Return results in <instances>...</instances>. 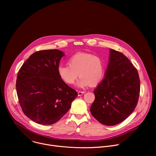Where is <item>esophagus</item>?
Wrapping results in <instances>:
<instances>
[{
	"mask_svg": "<svg viewBox=\"0 0 156 156\" xmlns=\"http://www.w3.org/2000/svg\"><path fill=\"white\" fill-rule=\"evenodd\" d=\"M84 93H85L84 91H79V92H78V95L79 96H82Z\"/></svg>",
	"mask_w": 156,
	"mask_h": 156,
	"instance_id": "34e87169",
	"label": "esophagus"
}]
</instances>
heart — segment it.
<instances>
[{"mask_svg":"<svg viewBox=\"0 0 156 156\" xmlns=\"http://www.w3.org/2000/svg\"><path fill=\"white\" fill-rule=\"evenodd\" d=\"M69 65H60L57 72L60 78L66 84H72L80 76L76 86L84 87L99 83L104 75L102 59L91 54L77 53L68 60Z\"/></svg>","mask_w":156,"mask_h":156,"instance_id":"b5f03b06","label":"heart"}]
</instances>
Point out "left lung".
I'll return each instance as SVG.
<instances>
[{
    "label": "left lung",
    "mask_w": 156,
    "mask_h": 156,
    "mask_svg": "<svg viewBox=\"0 0 156 156\" xmlns=\"http://www.w3.org/2000/svg\"><path fill=\"white\" fill-rule=\"evenodd\" d=\"M104 79L94 90L92 115L107 126L117 125L134 111L138 104L140 80L137 70L122 53L110 49Z\"/></svg>",
    "instance_id": "left-lung-1"
}]
</instances>
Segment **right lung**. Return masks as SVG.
Instances as JSON below:
<instances>
[{"instance_id": "add662e5", "label": "right lung", "mask_w": 156, "mask_h": 156, "mask_svg": "<svg viewBox=\"0 0 156 156\" xmlns=\"http://www.w3.org/2000/svg\"><path fill=\"white\" fill-rule=\"evenodd\" d=\"M65 54L57 49L36 52L20 68L16 88L23 113L41 125L58 122L71 107L77 92L66 84L57 72Z\"/></svg>"}]
</instances>
